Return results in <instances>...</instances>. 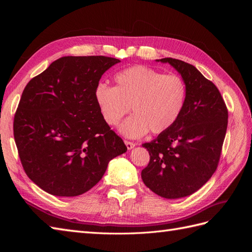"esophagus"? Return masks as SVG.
Returning <instances> with one entry per match:
<instances>
[{"label":"esophagus","instance_id":"obj_1","mask_svg":"<svg viewBox=\"0 0 252 252\" xmlns=\"http://www.w3.org/2000/svg\"><path fill=\"white\" fill-rule=\"evenodd\" d=\"M125 144H126V146H127V149H132L134 146H135V143L134 142H130V141H125Z\"/></svg>","mask_w":252,"mask_h":252}]
</instances>
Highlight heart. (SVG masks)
Here are the masks:
<instances>
[{"label": "heart", "mask_w": 252, "mask_h": 252, "mask_svg": "<svg viewBox=\"0 0 252 252\" xmlns=\"http://www.w3.org/2000/svg\"><path fill=\"white\" fill-rule=\"evenodd\" d=\"M116 86L98 84L95 102L106 124L116 126L131 110L121 126L129 138H140L149 130L161 134L178 121L186 100V85L180 75L162 74L150 67L136 65L114 77Z\"/></svg>", "instance_id": "b5f03b06"}]
</instances>
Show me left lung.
Masks as SVG:
<instances>
[{
	"label": "left lung",
	"mask_w": 252,
	"mask_h": 252,
	"mask_svg": "<svg viewBox=\"0 0 252 252\" xmlns=\"http://www.w3.org/2000/svg\"><path fill=\"white\" fill-rule=\"evenodd\" d=\"M186 85V100L168 130L142 146L149 152L144 184L159 196L179 199L199 190L216 172L228 125V109L218 87L184 61L164 58Z\"/></svg>",
	"instance_id": "1"
}]
</instances>
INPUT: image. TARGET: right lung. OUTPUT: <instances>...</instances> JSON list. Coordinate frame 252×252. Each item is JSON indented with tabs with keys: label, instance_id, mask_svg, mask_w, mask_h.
Segmentation results:
<instances>
[{
	"label": "right lung",
	"instance_id": "1",
	"mask_svg": "<svg viewBox=\"0 0 252 252\" xmlns=\"http://www.w3.org/2000/svg\"><path fill=\"white\" fill-rule=\"evenodd\" d=\"M119 62L104 56L63 57L23 90L13 136L23 169L44 191L85 193L102 179L110 159L126 152L94 97L103 73Z\"/></svg>",
	"mask_w": 252,
	"mask_h": 252
}]
</instances>
